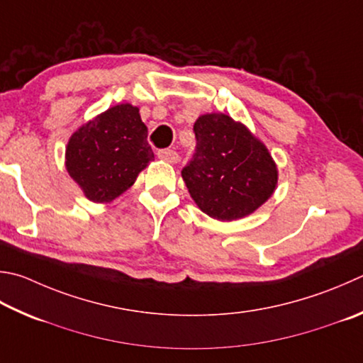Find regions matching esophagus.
<instances>
[{
  "label": "esophagus",
  "mask_w": 363,
  "mask_h": 363,
  "mask_svg": "<svg viewBox=\"0 0 363 363\" xmlns=\"http://www.w3.org/2000/svg\"><path fill=\"white\" fill-rule=\"evenodd\" d=\"M157 155H159V159L168 163H177V160H179V155H177L176 150H171V149H160L159 152H157Z\"/></svg>",
  "instance_id": "1"
}]
</instances>
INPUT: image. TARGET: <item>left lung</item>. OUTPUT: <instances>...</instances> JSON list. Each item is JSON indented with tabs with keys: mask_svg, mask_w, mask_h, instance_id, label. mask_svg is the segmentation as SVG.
I'll use <instances>...</instances> for the list:
<instances>
[{
	"mask_svg": "<svg viewBox=\"0 0 363 363\" xmlns=\"http://www.w3.org/2000/svg\"><path fill=\"white\" fill-rule=\"evenodd\" d=\"M195 154L182 179L199 208L235 220L262 206L276 189L278 169L268 149L225 114H204L194 125Z\"/></svg>",
	"mask_w": 363,
	"mask_h": 363,
	"instance_id": "8db88e82",
	"label": "left lung"
}]
</instances>
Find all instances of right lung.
Returning <instances> with one entry per match:
<instances>
[{
    "label": "right lung",
    "instance_id": "right-lung-1",
    "mask_svg": "<svg viewBox=\"0 0 363 363\" xmlns=\"http://www.w3.org/2000/svg\"><path fill=\"white\" fill-rule=\"evenodd\" d=\"M150 160L154 152L147 143V127L140 109L128 103L117 104L82 125L67 147L69 176L95 203L123 194Z\"/></svg>",
    "mask_w": 363,
    "mask_h": 363
}]
</instances>
